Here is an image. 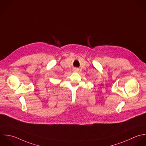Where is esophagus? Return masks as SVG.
I'll return each instance as SVG.
<instances>
[{"label": "esophagus", "mask_w": 146, "mask_h": 146, "mask_svg": "<svg viewBox=\"0 0 146 146\" xmlns=\"http://www.w3.org/2000/svg\"><path fill=\"white\" fill-rule=\"evenodd\" d=\"M73 71H74V72H78V69H77V68H74V69H73Z\"/></svg>", "instance_id": "obj_1"}]
</instances>
